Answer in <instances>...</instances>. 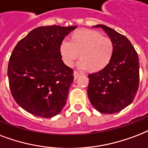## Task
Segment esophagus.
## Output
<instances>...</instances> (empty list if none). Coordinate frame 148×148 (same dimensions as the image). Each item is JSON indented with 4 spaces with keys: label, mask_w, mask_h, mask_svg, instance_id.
<instances>
[{
    "label": "esophagus",
    "mask_w": 148,
    "mask_h": 148,
    "mask_svg": "<svg viewBox=\"0 0 148 148\" xmlns=\"http://www.w3.org/2000/svg\"><path fill=\"white\" fill-rule=\"evenodd\" d=\"M80 75H81V74H80L79 72L75 71H74V79L77 78V77H78L80 76Z\"/></svg>",
    "instance_id": "1"
}]
</instances>
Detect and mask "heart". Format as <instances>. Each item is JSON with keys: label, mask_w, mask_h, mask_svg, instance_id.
Returning <instances> with one entry per match:
<instances>
[{"label": "heart", "mask_w": 148, "mask_h": 148, "mask_svg": "<svg viewBox=\"0 0 148 148\" xmlns=\"http://www.w3.org/2000/svg\"><path fill=\"white\" fill-rule=\"evenodd\" d=\"M114 51L113 42L108 37L102 36L96 30L81 29L70 36L69 42L60 44L59 53L62 61L71 66L78 57L77 66L97 73L106 68L111 60Z\"/></svg>", "instance_id": "b5f03b06"}]
</instances>
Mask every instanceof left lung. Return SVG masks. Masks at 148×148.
<instances>
[{"mask_svg":"<svg viewBox=\"0 0 148 148\" xmlns=\"http://www.w3.org/2000/svg\"><path fill=\"white\" fill-rule=\"evenodd\" d=\"M94 28L104 30L113 42L114 51L106 68L88 74V95L97 111L116 113L132 103L139 86V59L127 37L104 25Z\"/></svg>","mask_w":148,"mask_h":148,"instance_id":"obj_1","label":"left lung"}]
</instances>
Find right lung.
<instances>
[{"mask_svg":"<svg viewBox=\"0 0 148 148\" xmlns=\"http://www.w3.org/2000/svg\"><path fill=\"white\" fill-rule=\"evenodd\" d=\"M77 26H40L14 47L8 76L12 96L29 113L50 118L66 105L74 71L62 61L60 44Z\"/></svg>","mask_w":148,"mask_h":148,"instance_id":"right-lung-1","label":"right lung"}]
</instances>
